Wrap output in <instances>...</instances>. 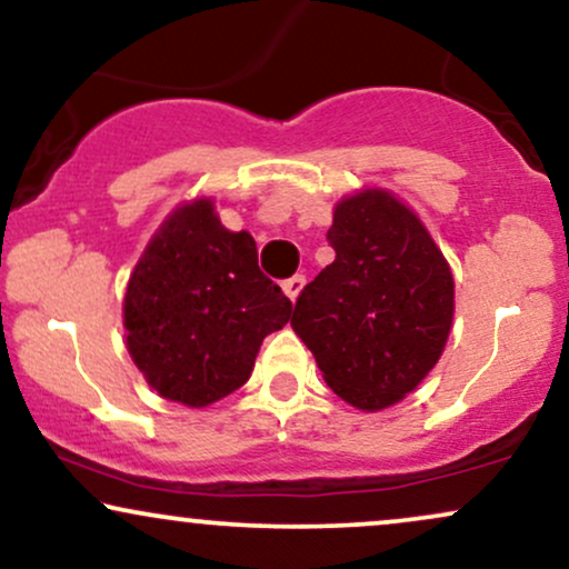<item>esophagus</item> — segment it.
<instances>
[{
  "instance_id": "obj_1",
  "label": "esophagus",
  "mask_w": 569,
  "mask_h": 569,
  "mask_svg": "<svg viewBox=\"0 0 569 569\" xmlns=\"http://www.w3.org/2000/svg\"><path fill=\"white\" fill-rule=\"evenodd\" d=\"M305 276H293V278H289V280H283V291H286V297L291 299V302H297V297L299 293H302V289H305Z\"/></svg>"
}]
</instances>
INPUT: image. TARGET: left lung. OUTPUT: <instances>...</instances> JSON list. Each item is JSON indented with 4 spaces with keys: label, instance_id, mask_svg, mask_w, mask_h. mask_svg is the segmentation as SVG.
Here are the masks:
<instances>
[{
    "label": "left lung",
    "instance_id": "left-lung-1",
    "mask_svg": "<svg viewBox=\"0 0 569 569\" xmlns=\"http://www.w3.org/2000/svg\"><path fill=\"white\" fill-rule=\"evenodd\" d=\"M326 238L337 257L299 293L291 326L342 401L388 409L439 363L455 316L452 270L388 189L339 200Z\"/></svg>",
    "mask_w": 569,
    "mask_h": 569
}]
</instances>
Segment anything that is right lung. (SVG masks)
Listing matches in <instances>:
<instances>
[{
	"label": "right lung",
	"instance_id": "1",
	"mask_svg": "<svg viewBox=\"0 0 569 569\" xmlns=\"http://www.w3.org/2000/svg\"><path fill=\"white\" fill-rule=\"evenodd\" d=\"M291 299L259 270L253 238L230 232L211 198L176 206L130 272L122 326L149 388L202 409L238 390Z\"/></svg>",
	"mask_w": 569,
	"mask_h": 569
}]
</instances>
